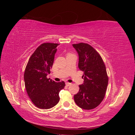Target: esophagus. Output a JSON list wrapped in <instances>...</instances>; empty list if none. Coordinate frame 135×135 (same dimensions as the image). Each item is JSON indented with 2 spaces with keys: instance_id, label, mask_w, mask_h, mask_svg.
Here are the masks:
<instances>
[{
  "instance_id": "1",
  "label": "esophagus",
  "mask_w": 135,
  "mask_h": 135,
  "mask_svg": "<svg viewBox=\"0 0 135 135\" xmlns=\"http://www.w3.org/2000/svg\"><path fill=\"white\" fill-rule=\"evenodd\" d=\"M65 84H66V85H67V86H69V85H71V83H68V82H66V83H65Z\"/></svg>"
}]
</instances>
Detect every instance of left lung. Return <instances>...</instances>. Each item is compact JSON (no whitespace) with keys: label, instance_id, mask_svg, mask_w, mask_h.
<instances>
[{"label":"left lung","instance_id":"left-lung-1","mask_svg":"<svg viewBox=\"0 0 135 135\" xmlns=\"http://www.w3.org/2000/svg\"><path fill=\"white\" fill-rule=\"evenodd\" d=\"M79 56L78 67L83 71L84 82L74 96L76 104L80 108L91 110L103 100L108 84V76L101 57L90 45L80 43L73 44Z\"/></svg>","mask_w":135,"mask_h":135}]
</instances>
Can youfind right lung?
Returning a JSON list of instances; mask_svg holds the SVG:
<instances>
[{"instance_id": "right-lung-1", "label": "right lung", "mask_w": 135, "mask_h": 135, "mask_svg": "<svg viewBox=\"0 0 135 135\" xmlns=\"http://www.w3.org/2000/svg\"><path fill=\"white\" fill-rule=\"evenodd\" d=\"M59 44L45 43L39 46L31 56L24 73L27 95L36 107L48 109L60 101L59 92L64 88V81L56 82L47 76L54 64Z\"/></svg>"}]
</instances>
